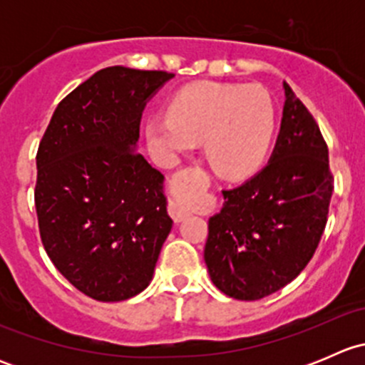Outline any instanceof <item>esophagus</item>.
<instances>
[{
    "mask_svg": "<svg viewBox=\"0 0 365 365\" xmlns=\"http://www.w3.org/2000/svg\"><path fill=\"white\" fill-rule=\"evenodd\" d=\"M178 176V175H176ZM168 212H169V215L173 217V219L176 220V222H180V220H183V219H187V217H189V212H187L185 208H183L182 205L180 203H176V201H169V206H168Z\"/></svg>",
    "mask_w": 365,
    "mask_h": 365,
    "instance_id": "1",
    "label": "esophagus"
}]
</instances>
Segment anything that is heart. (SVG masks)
<instances>
[{"label": "heart", "instance_id": "heart-1", "mask_svg": "<svg viewBox=\"0 0 365 365\" xmlns=\"http://www.w3.org/2000/svg\"><path fill=\"white\" fill-rule=\"evenodd\" d=\"M145 130L160 164L203 141L213 171L240 178L256 171L270 148L275 106L259 84H192L171 98L168 114L148 118Z\"/></svg>", "mask_w": 365, "mask_h": 365}]
</instances>
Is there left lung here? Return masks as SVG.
<instances>
[{
	"label": "left lung",
	"mask_w": 365,
	"mask_h": 365,
	"mask_svg": "<svg viewBox=\"0 0 365 365\" xmlns=\"http://www.w3.org/2000/svg\"><path fill=\"white\" fill-rule=\"evenodd\" d=\"M284 93L268 164L240 187L222 190V210L208 220L210 279L237 300H259L289 284L311 261L329 217V148L288 83Z\"/></svg>",
	"instance_id": "obj_1"
}]
</instances>
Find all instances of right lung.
<instances>
[{
	"mask_svg": "<svg viewBox=\"0 0 365 365\" xmlns=\"http://www.w3.org/2000/svg\"><path fill=\"white\" fill-rule=\"evenodd\" d=\"M173 77L98 70L58 104L40 141L35 206L43 249L93 300L141 293L171 231L164 175L135 148L146 102Z\"/></svg>",
	"mask_w": 365,
	"mask_h": 365,
	"instance_id": "obj_1",
	"label": "right lung"
}]
</instances>
